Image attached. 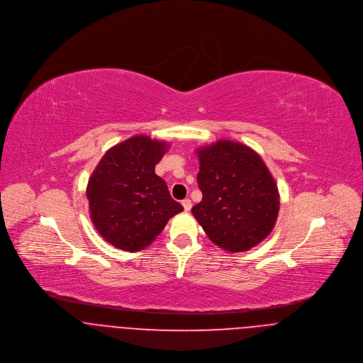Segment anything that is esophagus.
Returning a JSON list of instances; mask_svg holds the SVG:
<instances>
[{"label":"esophagus","mask_w":363,"mask_h":363,"mask_svg":"<svg viewBox=\"0 0 363 363\" xmlns=\"http://www.w3.org/2000/svg\"><path fill=\"white\" fill-rule=\"evenodd\" d=\"M182 206H183V208H184V211H190L191 209V200H189V199H186V200H183L182 201Z\"/></svg>","instance_id":"34e87169"}]
</instances>
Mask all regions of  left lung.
<instances>
[{"mask_svg": "<svg viewBox=\"0 0 363 363\" xmlns=\"http://www.w3.org/2000/svg\"><path fill=\"white\" fill-rule=\"evenodd\" d=\"M203 200L191 212L212 243L238 253L257 246L274 229L279 211L277 183L256 151L219 140L197 150Z\"/></svg>", "mask_w": 363, "mask_h": 363, "instance_id": "left-lung-1", "label": "left lung"}]
</instances>
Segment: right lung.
I'll return each instance as SVG.
<instances>
[{
    "instance_id": "right-lung-1",
    "label": "right lung",
    "mask_w": 363,
    "mask_h": 363,
    "mask_svg": "<svg viewBox=\"0 0 363 363\" xmlns=\"http://www.w3.org/2000/svg\"><path fill=\"white\" fill-rule=\"evenodd\" d=\"M167 148L164 141L135 135L110 148L94 170L86 187L91 219L114 247L145 249L167 220L183 211L155 174Z\"/></svg>"
}]
</instances>
